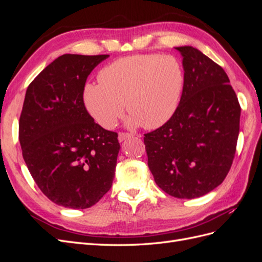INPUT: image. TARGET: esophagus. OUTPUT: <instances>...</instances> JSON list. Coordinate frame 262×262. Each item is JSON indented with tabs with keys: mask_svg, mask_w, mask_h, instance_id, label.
Listing matches in <instances>:
<instances>
[{
	"mask_svg": "<svg viewBox=\"0 0 262 262\" xmlns=\"http://www.w3.org/2000/svg\"><path fill=\"white\" fill-rule=\"evenodd\" d=\"M133 134L131 133H125V132H120L118 134V140L119 142H123L125 139H129V138H132Z\"/></svg>",
	"mask_w": 262,
	"mask_h": 262,
	"instance_id": "34e87169",
	"label": "esophagus"
}]
</instances>
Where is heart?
<instances>
[{"mask_svg": "<svg viewBox=\"0 0 262 262\" xmlns=\"http://www.w3.org/2000/svg\"><path fill=\"white\" fill-rule=\"evenodd\" d=\"M99 83H87L83 101L87 112L101 126L110 129L124 110L129 123L157 129L169 121L179 106L185 74L171 55L134 54L106 66Z\"/></svg>", "mask_w": 262, "mask_h": 262, "instance_id": "obj_1", "label": "heart"}]
</instances>
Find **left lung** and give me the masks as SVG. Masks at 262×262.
I'll use <instances>...</instances> for the list:
<instances>
[{"mask_svg":"<svg viewBox=\"0 0 262 262\" xmlns=\"http://www.w3.org/2000/svg\"><path fill=\"white\" fill-rule=\"evenodd\" d=\"M185 83L175 115L144 134L156 185L179 199L212 191L225 179L239 134L241 106L225 71L191 46L177 47Z\"/></svg>","mask_w":262,"mask_h":262,"instance_id":"1","label":"left lung"}]
</instances>
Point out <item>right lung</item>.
I'll return each mask as SVG.
<instances>
[{"label": "right lung", "instance_id": "add662e5", "mask_svg": "<svg viewBox=\"0 0 262 262\" xmlns=\"http://www.w3.org/2000/svg\"><path fill=\"white\" fill-rule=\"evenodd\" d=\"M108 54H63L28 86L19 142L31 177L58 205L87 209L112 188L118 134L94 121L83 101L87 77Z\"/></svg>", "mask_w": 262, "mask_h": 262}]
</instances>
